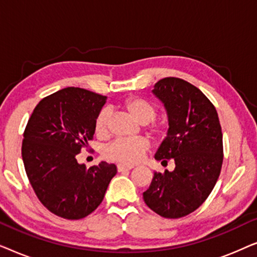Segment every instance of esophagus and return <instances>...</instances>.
Segmentation results:
<instances>
[{
    "instance_id": "1",
    "label": "esophagus",
    "mask_w": 257,
    "mask_h": 257,
    "mask_svg": "<svg viewBox=\"0 0 257 257\" xmlns=\"http://www.w3.org/2000/svg\"><path fill=\"white\" fill-rule=\"evenodd\" d=\"M132 168H135V166H126V165H118V166H117L118 172L130 171V170H132Z\"/></svg>"
}]
</instances>
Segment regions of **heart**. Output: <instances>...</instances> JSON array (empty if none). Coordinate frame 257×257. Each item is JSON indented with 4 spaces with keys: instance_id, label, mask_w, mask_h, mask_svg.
I'll return each mask as SVG.
<instances>
[{
    "instance_id": "1",
    "label": "heart",
    "mask_w": 257,
    "mask_h": 257,
    "mask_svg": "<svg viewBox=\"0 0 257 257\" xmlns=\"http://www.w3.org/2000/svg\"><path fill=\"white\" fill-rule=\"evenodd\" d=\"M125 110L140 124L146 125L147 133L159 136L163 132V126L153 122L157 115V106L151 101L140 97H131L125 100ZM111 108L103 107L98 112L94 120V131L100 138L107 137L110 133ZM150 149L149 140L145 138L137 139H118L111 143L104 151L106 159L124 165H133L139 163Z\"/></svg>"
}]
</instances>
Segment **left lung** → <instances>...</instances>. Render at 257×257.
Returning a JSON list of instances; mask_svg holds the SVG:
<instances>
[{
  "instance_id": "1",
  "label": "left lung",
  "mask_w": 257,
  "mask_h": 257,
  "mask_svg": "<svg viewBox=\"0 0 257 257\" xmlns=\"http://www.w3.org/2000/svg\"><path fill=\"white\" fill-rule=\"evenodd\" d=\"M168 115L166 138L156 160L173 159L174 171L154 172L144 201L166 219L186 216L205 202L219 179L223 161L222 132L216 108L198 87L167 77L152 90Z\"/></svg>"
}]
</instances>
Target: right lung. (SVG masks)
Returning a JSON list of instances; mask_svg holds the SVG:
<instances>
[{"label": "right lung", "mask_w": 257, "mask_h": 257, "mask_svg": "<svg viewBox=\"0 0 257 257\" xmlns=\"http://www.w3.org/2000/svg\"><path fill=\"white\" fill-rule=\"evenodd\" d=\"M106 97L66 87L42 99L23 133L22 159L37 198L55 215L83 219L103 201L117 167L105 161L86 168L76 156L89 146Z\"/></svg>", "instance_id": "obj_1"}]
</instances>
